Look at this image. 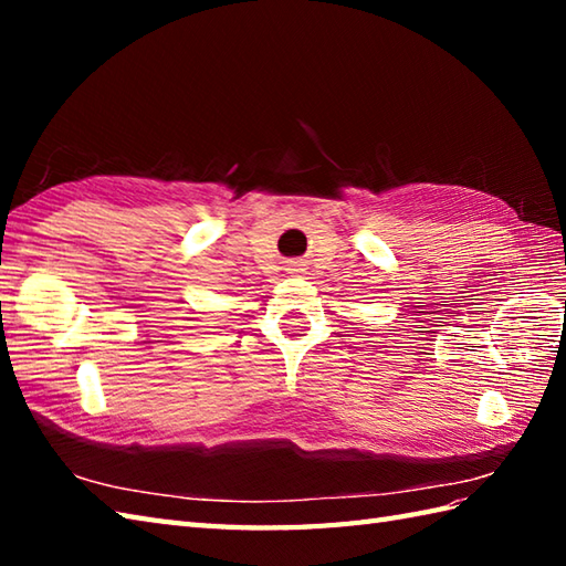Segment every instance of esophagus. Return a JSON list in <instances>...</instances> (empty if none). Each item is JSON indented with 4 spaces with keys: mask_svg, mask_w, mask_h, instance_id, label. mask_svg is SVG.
Here are the masks:
<instances>
[{
    "mask_svg": "<svg viewBox=\"0 0 566 566\" xmlns=\"http://www.w3.org/2000/svg\"><path fill=\"white\" fill-rule=\"evenodd\" d=\"M286 272L290 274H298V272H304V268H302V262H292L290 268H286Z\"/></svg>",
    "mask_w": 566,
    "mask_h": 566,
    "instance_id": "obj_1",
    "label": "esophagus"
}]
</instances>
